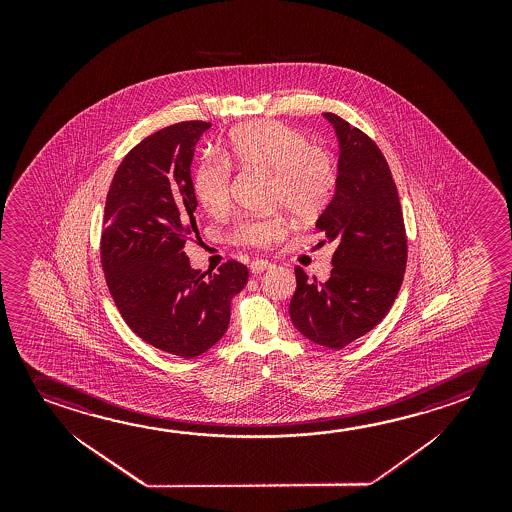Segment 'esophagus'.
<instances>
[{"mask_svg": "<svg viewBox=\"0 0 512 512\" xmlns=\"http://www.w3.org/2000/svg\"><path fill=\"white\" fill-rule=\"evenodd\" d=\"M273 266L269 260L264 259H255L252 260V264H250V269H252V273H262L264 269H269Z\"/></svg>", "mask_w": 512, "mask_h": 512, "instance_id": "34e87169", "label": "esophagus"}]
</instances>
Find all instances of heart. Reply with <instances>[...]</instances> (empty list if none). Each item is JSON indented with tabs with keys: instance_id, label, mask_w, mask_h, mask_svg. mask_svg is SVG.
Returning a JSON list of instances; mask_svg holds the SVG:
<instances>
[{
	"instance_id": "b5f03b06",
	"label": "heart",
	"mask_w": 512,
	"mask_h": 512,
	"mask_svg": "<svg viewBox=\"0 0 512 512\" xmlns=\"http://www.w3.org/2000/svg\"><path fill=\"white\" fill-rule=\"evenodd\" d=\"M225 159L239 168L271 175L275 205L298 219L318 218L337 187L336 160L330 151L310 144L302 130L278 121H255L228 134ZM225 160L203 157L193 173L194 196L212 216L230 207L232 173ZM282 214L244 218L232 230V241L248 248H271L287 234Z\"/></svg>"
}]
</instances>
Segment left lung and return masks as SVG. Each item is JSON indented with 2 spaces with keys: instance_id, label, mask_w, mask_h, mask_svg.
<instances>
[{
  "instance_id": "left-lung-1",
  "label": "left lung",
  "mask_w": 512,
  "mask_h": 512,
  "mask_svg": "<svg viewBox=\"0 0 512 512\" xmlns=\"http://www.w3.org/2000/svg\"><path fill=\"white\" fill-rule=\"evenodd\" d=\"M339 139L336 194L316 228L336 244L327 282L300 266L289 314L312 343L344 348L377 327L403 282L407 234L391 169L375 141L325 112ZM325 243V241H323Z\"/></svg>"
}]
</instances>
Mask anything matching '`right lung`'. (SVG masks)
I'll use <instances>...</instances> for the list:
<instances>
[{
	"instance_id": "1",
	"label": "right lung",
	"mask_w": 512,
	"mask_h": 512,
	"mask_svg": "<svg viewBox=\"0 0 512 512\" xmlns=\"http://www.w3.org/2000/svg\"><path fill=\"white\" fill-rule=\"evenodd\" d=\"M210 123L182 121L148 135L110 182L101 266L126 325L143 341L193 359L227 332L230 302L248 268L227 260L216 275L191 268L184 248L198 234L191 180L194 144Z\"/></svg>"
}]
</instances>
